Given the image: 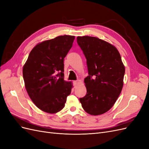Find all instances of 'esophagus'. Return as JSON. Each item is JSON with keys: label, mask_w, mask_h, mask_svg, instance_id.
<instances>
[{"label": "esophagus", "mask_w": 149, "mask_h": 149, "mask_svg": "<svg viewBox=\"0 0 149 149\" xmlns=\"http://www.w3.org/2000/svg\"><path fill=\"white\" fill-rule=\"evenodd\" d=\"M79 82V80H76V81H73V84H74V85H76V84H77Z\"/></svg>", "instance_id": "1"}]
</instances>
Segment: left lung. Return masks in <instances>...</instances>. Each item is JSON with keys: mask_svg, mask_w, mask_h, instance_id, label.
Wrapping results in <instances>:
<instances>
[{"mask_svg": "<svg viewBox=\"0 0 149 149\" xmlns=\"http://www.w3.org/2000/svg\"><path fill=\"white\" fill-rule=\"evenodd\" d=\"M88 71L84 79L87 93L79 101L84 111L94 116L105 113L113 106L123 86L125 68L118 49L96 37H78Z\"/></svg>", "mask_w": 149, "mask_h": 149, "instance_id": "obj_1", "label": "left lung"}]
</instances>
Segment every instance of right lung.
I'll list each match as a JSON object with an SVG mask.
<instances>
[{
    "mask_svg": "<svg viewBox=\"0 0 149 149\" xmlns=\"http://www.w3.org/2000/svg\"><path fill=\"white\" fill-rule=\"evenodd\" d=\"M74 36L62 35L37 45L23 68L25 86L40 109L56 113L65 107L72 88L64 80V58L73 45Z\"/></svg>",
    "mask_w": 149,
    "mask_h": 149,
    "instance_id": "right-lung-1",
    "label": "right lung"
}]
</instances>
